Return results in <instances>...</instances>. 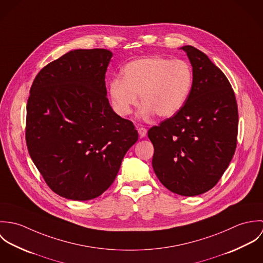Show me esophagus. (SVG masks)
<instances>
[{"instance_id":"1","label":"esophagus","mask_w":263,"mask_h":263,"mask_svg":"<svg viewBox=\"0 0 263 263\" xmlns=\"http://www.w3.org/2000/svg\"><path fill=\"white\" fill-rule=\"evenodd\" d=\"M138 132H139V136H140L141 139H143V138H145L147 136V129L145 127H143V126H140L138 128Z\"/></svg>"}]
</instances>
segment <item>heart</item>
<instances>
[{
    "mask_svg": "<svg viewBox=\"0 0 263 263\" xmlns=\"http://www.w3.org/2000/svg\"><path fill=\"white\" fill-rule=\"evenodd\" d=\"M192 82V70L187 63L156 55L126 65L122 79H113L108 92L113 107L120 116L130 114L140 95L143 103L140 117L149 118L156 114L167 118L183 107Z\"/></svg>",
    "mask_w": 263,
    "mask_h": 263,
    "instance_id": "heart-1",
    "label": "heart"
}]
</instances>
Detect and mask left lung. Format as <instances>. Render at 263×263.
Instances as JSON below:
<instances>
[{
  "mask_svg": "<svg viewBox=\"0 0 263 263\" xmlns=\"http://www.w3.org/2000/svg\"><path fill=\"white\" fill-rule=\"evenodd\" d=\"M180 49L192 67L189 96L179 112L151 127L148 137L161 183L179 195L195 196L218 183L234 156L238 108L231 84L209 57L191 45Z\"/></svg>",
  "mask_w": 263,
  "mask_h": 263,
  "instance_id": "8db88e82",
  "label": "left lung"
}]
</instances>
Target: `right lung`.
Listing matches in <instances>:
<instances>
[{
  "mask_svg": "<svg viewBox=\"0 0 263 263\" xmlns=\"http://www.w3.org/2000/svg\"><path fill=\"white\" fill-rule=\"evenodd\" d=\"M112 52L75 49L35 77L27 102L26 144L46 184L60 196L89 200L114 181L139 135L113 111L105 73Z\"/></svg>",
  "mask_w": 263,
  "mask_h": 263,
  "instance_id": "1",
  "label": "right lung"
}]
</instances>
